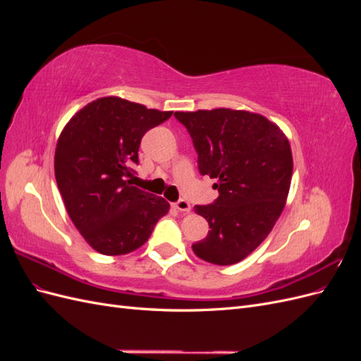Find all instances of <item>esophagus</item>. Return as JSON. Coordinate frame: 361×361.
I'll list each match as a JSON object with an SVG mask.
<instances>
[{"label": "esophagus", "instance_id": "esophagus-1", "mask_svg": "<svg viewBox=\"0 0 361 361\" xmlns=\"http://www.w3.org/2000/svg\"><path fill=\"white\" fill-rule=\"evenodd\" d=\"M173 207H174V209H178L179 212H190L191 211L190 202H187L185 199H180L176 203H173Z\"/></svg>", "mask_w": 361, "mask_h": 361}]
</instances>
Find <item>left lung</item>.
Segmentation results:
<instances>
[{"label":"left lung","mask_w":361,"mask_h":361,"mask_svg":"<svg viewBox=\"0 0 361 361\" xmlns=\"http://www.w3.org/2000/svg\"><path fill=\"white\" fill-rule=\"evenodd\" d=\"M174 117L188 130L202 176L216 179L218 197L194 206L211 231L192 250L214 265H233L264 241L285 207L293 170L289 141L277 125L248 111Z\"/></svg>","instance_id":"1"}]
</instances>
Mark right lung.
<instances>
[{
    "label": "right lung",
    "mask_w": 361,
    "mask_h": 361,
    "mask_svg": "<svg viewBox=\"0 0 361 361\" xmlns=\"http://www.w3.org/2000/svg\"><path fill=\"white\" fill-rule=\"evenodd\" d=\"M171 114L110 96L85 105L63 129L54 161L59 190L75 227L105 256L143 245L170 209L130 178L141 138Z\"/></svg>",
    "instance_id": "obj_1"
}]
</instances>
